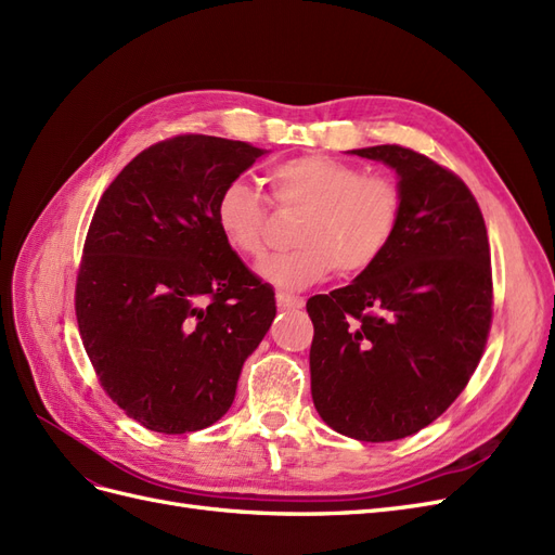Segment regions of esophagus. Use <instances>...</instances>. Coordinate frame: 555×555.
<instances>
[{"instance_id": "obj_1", "label": "esophagus", "mask_w": 555, "mask_h": 555, "mask_svg": "<svg viewBox=\"0 0 555 555\" xmlns=\"http://www.w3.org/2000/svg\"><path fill=\"white\" fill-rule=\"evenodd\" d=\"M304 306H306L304 296H294V294H284V292L278 294V308L280 310H298Z\"/></svg>"}]
</instances>
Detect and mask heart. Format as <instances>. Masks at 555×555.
<instances>
[{
    "label": "heart",
    "instance_id": "heart-1",
    "mask_svg": "<svg viewBox=\"0 0 555 555\" xmlns=\"http://www.w3.org/2000/svg\"><path fill=\"white\" fill-rule=\"evenodd\" d=\"M280 208L306 210L287 255L266 259L259 275L284 292L373 268L393 243L402 220V192L391 178L365 176L359 166L326 155H304L266 173ZM215 222L227 245L245 259L266 255L268 210L245 180L227 182L215 204Z\"/></svg>",
    "mask_w": 555,
    "mask_h": 555
}]
</instances>
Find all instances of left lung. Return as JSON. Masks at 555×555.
I'll return each instance as SVG.
<instances>
[{
	"label": "left lung",
	"instance_id": "1",
	"mask_svg": "<svg viewBox=\"0 0 555 555\" xmlns=\"http://www.w3.org/2000/svg\"><path fill=\"white\" fill-rule=\"evenodd\" d=\"M398 176L402 220L384 257L308 300L319 416L347 438L391 442L433 424L473 377L493 317L491 249L465 182L400 145L351 150Z\"/></svg>",
	"mask_w": 555,
	"mask_h": 555
}]
</instances>
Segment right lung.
I'll return each instance as SVG.
<instances>
[{
    "label": "right lung",
    "instance_id": "1",
    "mask_svg": "<svg viewBox=\"0 0 555 555\" xmlns=\"http://www.w3.org/2000/svg\"><path fill=\"white\" fill-rule=\"evenodd\" d=\"M266 150L184 133L133 157L94 210L76 282L82 345L104 391L147 430L229 412L275 294L222 238L215 204Z\"/></svg>",
    "mask_w": 555,
    "mask_h": 555
}]
</instances>
